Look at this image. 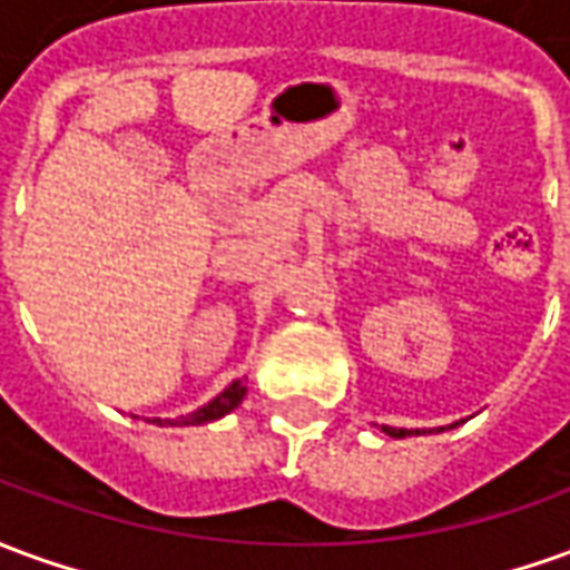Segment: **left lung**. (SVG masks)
<instances>
[{
  "label": "left lung",
  "instance_id": "left-lung-1",
  "mask_svg": "<svg viewBox=\"0 0 570 570\" xmlns=\"http://www.w3.org/2000/svg\"><path fill=\"white\" fill-rule=\"evenodd\" d=\"M382 432H385V435H392V438L413 435V432H416V435H420V429H413V432H407V429H392V425H382Z\"/></svg>",
  "mask_w": 570,
  "mask_h": 570
}]
</instances>
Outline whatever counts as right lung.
Segmentation results:
<instances>
[{
  "instance_id": "obj_1",
  "label": "right lung",
  "mask_w": 570,
  "mask_h": 570,
  "mask_svg": "<svg viewBox=\"0 0 570 570\" xmlns=\"http://www.w3.org/2000/svg\"><path fill=\"white\" fill-rule=\"evenodd\" d=\"M246 395V382L244 380H234L222 392V395H216L209 404H203L200 410H194V413H188V416H181V420H175V423L169 425H203V423H213V420H222L225 413H230V410L237 407L240 401H244ZM157 425H166L163 420H154Z\"/></svg>"
}]
</instances>
